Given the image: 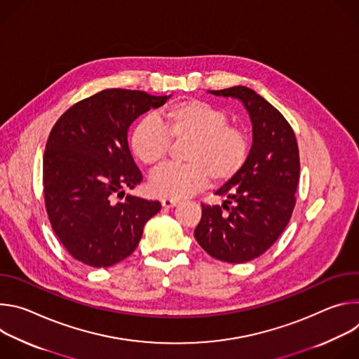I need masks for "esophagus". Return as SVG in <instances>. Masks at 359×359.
Wrapping results in <instances>:
<instances>
[{
    "instance_id": "obj_1",
    "label": "esophagus",
    "mask_w": 359,
    "mask_h": 359,
    "mask_svg": "<svg viewBox=\"0 0 359 359\" xmlns=\"http://www.w3.org/2000/svg\"><path fill=\"white\" fill-rule=\"evenodd\" d=\"M161 203H162V206H163V208H166V209H172V208H175L176 204H177V200L165 197V198H162V200H161Z\"/></svg>"
}]
</instances>
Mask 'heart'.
<instances>
[{
	"label": "heart",
	"mask_w": 359,
	"mask_h": 359,
	"mask_svg": "<svg viewBox=\"0 0 359 359\" xmlns=\"http://www.w3.org/2000/svg\"><path fill=\"white\" fill-rule=\"evenodd\" d=\"M159 119L137 121L129 135L133 156L146 168L155 169L169 156L172 142L187 143L184 165H172L151 176L153 194L180 198L190 196L212 180L223 186L234 180L248 162L252 142L247 129L230 123L229 114L198 99H183L165 108Z\"/></svg>",
	"instance_id": "1"
}]
</instances>
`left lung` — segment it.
<instances>
[{
  "mask_svg": "<svg viewBox=\"0 0 359 359\" xmlns=\"http://www.w3.org/2000/svg\"><path fill=\"white\" fill-rule=\"evenodd\" d=\"M240 99L252 123L247 165L216 194L222 206L201 203L194 238L212 257L245 263L266 252L287 227L299 179L298 143L291 125L263 96L247 86L209 90Z\"/></svg>",
  "mask_w": 359,
  "mask_h": 359,
  "instance_id": "left-lung-1",
  "label": "left lung"
}]
</instances>
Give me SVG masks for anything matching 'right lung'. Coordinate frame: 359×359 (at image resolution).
I'll list each match as a JSON object with an SVG mask.
<instances>
[{"label":"right lung","instance_id":"1","mask_svg":"<svg viewBox=\"0 0 359 359\" xmlns=\"http://www.w3.org/2000/svg\"><path fill=\"white\" fill-rule=\"evenodd\" d=\"M169 96L105 89L72 105L50 130L43 151V198L54 233L72 257L111 267L137 247L162 204L125 196L143 176L128 146L130 123Z\"/></svg>","mask_w":359,"mask_h":359}]
</instances>
